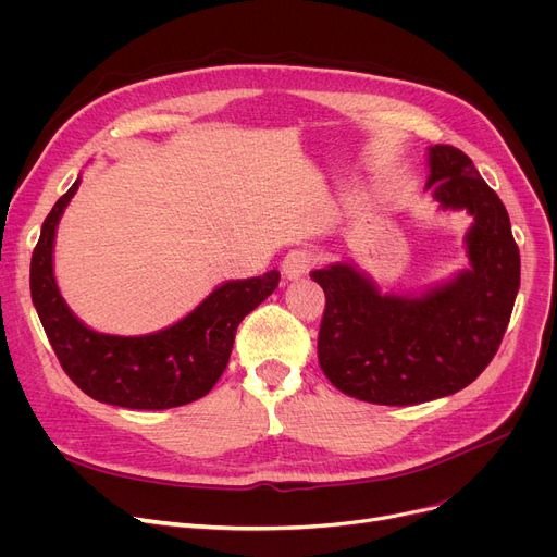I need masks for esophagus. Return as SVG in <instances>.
<instances>
[{"label": "esophagus", "instance_id": "esophagus-1", "mask_svg": "<svg viewBox=\"0 0 557 557\" xmlns=\"http://www.w3.org/2000/svg\"><path fill=\"white\" fill-rule=\"evenodd\" d=\"M313 263H315V257H313L311 250H307V248H296V250H290V252L284 257L282 271H284V275H286L288 280H296V277L307 275V273L313 269Z\"/></svg>", "mask_w": 557, "mask_h": 557}]
</instances>
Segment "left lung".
<instances>
[{"mask_svg":"<svg viewBox=\"0 0 557 557\" xmlns=\"http://www.w3.org/2000/svg\"><path fill=\"white\" fill-rule=\"evenodd\" d=\"M429 166L433 198L474 216L470 271L420 298L382 296L347 263L311 273L325 290L318 363L341 393L363 401L411 406L462 391L510 323L519 248L502 198L456 146L435 144Z\"/></svg>","mask_w":557,"mask_h":557,"instance_id":"obj_1","label":"left lung"}]
</instances>
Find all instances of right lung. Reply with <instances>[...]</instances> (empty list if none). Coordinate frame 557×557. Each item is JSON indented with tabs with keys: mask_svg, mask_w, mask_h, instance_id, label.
<instances>
[{
	"mask_svg": "<svg viewBox=\"0 0 557 557\" xmlns=\"http://www.w3.org/2000/svg\"><path fill=\"white\" fill-rule=\"evenodd\" d=\"M78 183L55 200L32 257V298L58 363L85 395L112 406L162 411L205 397L230 361L239 323L273 294L280 273L227 282L158 334L131 338L87 330L58 294L51 263L55 225Z\"/></svg>",
	"mask_w": 557,
	"mask_h": 557,
	"instance_id": "add662e5",
	"label": "right lung"
}]
</instances>
